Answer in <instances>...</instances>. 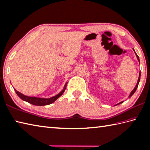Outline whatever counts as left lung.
Listing matches in <instances>:
<instances>
[{"instance_id":"left-lung-1","label":"left lung","mask_w":150,"mask_h":150,"mask_svg":"<svg viewBox=\"0 0 150 150\" xmlns=\"http://www.w3.org/2000/svg\"><path fill=\"white\" fill-rule=\"evenodd\" d=\"M133 50H134V49H133ZM134 52H135V51H134ZM135 53H136V57H137V58L138 61L139 62V58L138 55H137V54H136V52H135ZM140 78H141V72H139V78H138V80H137V82L136 85V86H135L134 88L132 90V92H131V93H130V95H129V97H131V96H132V95H133V94L135 93V92H136V90H137V86H138V85H139V81H140ZM123 101H122V102H121V103H120L117 104H116V105H118V104H122V103H123Z\"/></svg>"}]
</instances>
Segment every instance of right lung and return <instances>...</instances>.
<instances>
[{"mask_svg": "<svg viewBox=\"0 0 150 150\" xmlns=\"http://www.w3.org/2000/svg\"><path fill=\"white\" fill-rule=\"evenodd\" d=\"M67 84V82L65 84V86L64 87L63 90H62L59 93H58L57 95H56V96L50 98H40L37 97H29V96H25V95H23V93L18 92L16 90H15V92L17 94V96L19 97L21 99H22L24 101H26L27 103H30L31 104L35 105H46L54 103V101H55L57 99H58V98L64 93L65 88H66Z\"/></svg>", "mask_w": 150, "mask_h": 150, "instance_id": "right-lung-1", "label": "right lung"}]
</instances>
